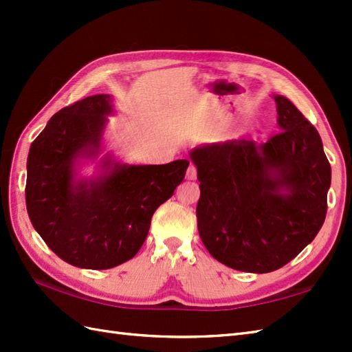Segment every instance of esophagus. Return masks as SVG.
<instances>
[{
	"instance_id": "1",
	"label": "esophagus",
	"mask_w": 352,
	"mask_h": 352,
	"mask_svg": "<svg viewBox=\"0 0 352 352\" xmlns=\"http://www.w3.org/2000/svg\"><path fill=\"white\" fill-rule=\"evenodd\" d=\"M186 178H188V180H195V178H197L195 164H189L188 170H186Z\"/></svg>"
}]
</instances>
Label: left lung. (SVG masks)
Returning a JSON list of instances; mask_svg holds the SVG:
<instances>
[{
    "mask_svg": "<svg viewBox=\"0 0 352 352\" xmlns=\"http://www.w3.org/2000/svg\"><path fill=\"white\" fill-rule=\"evenodd\" d=\"M281 131L266 144L234 139L193 149L201 197L199 237L236 271L287 265L319 233L331 166L322 140L294 104L275 96Z\"/></svg>",
    "mask_w": 352,
    "mask_h": 352,
    "instance_id": "1",
    "label": "left lung"
}]
</instances>
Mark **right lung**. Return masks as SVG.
<instances>
[{
    "label": "right lung",
    "mask_w": 352,
    "mask_h": 352,
    "mask_svg": "<svg viewBox=\"0 0 352 352\" xmlns=\"http://www.w3.org/2000/svg\"><path fill=\"white\" fill-rule=\"evenodd\" d=\"M110 101L94 95L57 111L27 159L30 221L52 252L85 269H110L136 256L154 212L174 195L189 166V160L129 166L106 159V175L74 182L77 157L100 153Z\"/></svg>",
    "instance_id": "1"
}]
</instances>
